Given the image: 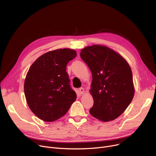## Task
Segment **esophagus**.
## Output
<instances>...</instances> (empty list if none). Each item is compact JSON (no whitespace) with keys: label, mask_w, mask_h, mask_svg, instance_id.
<instances>
[{"label":"esophagus","mask_w":156,"mask_h":156,"mask_svg":"<svg viewBox=\"0 0 156 156\" xmlns=\"http://www.w3.org/2000/svg\"><path fill=\"white\" fill-rule=\"evenodd\" d=\"M79 91H80V94H84L85 93V89L83 88H80V89H79Z\"/></svg>","instance_id":"1"}]
</instances>
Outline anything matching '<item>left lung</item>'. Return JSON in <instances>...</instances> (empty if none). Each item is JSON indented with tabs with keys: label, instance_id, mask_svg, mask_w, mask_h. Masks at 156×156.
I'll use <instances>...</instances> for the list:
<instances>
[{
	"label": "left lung",
	"instance_id": "1",
	"mask_svg": "<svg viewBox=\"0 0 156 156\" xmlns=\"http://www.w3.org/2000/svg\"><path fill=\"white\" fill-rule=\"evenodd\" d=\"M80 57L92 75L90 92L94 105L90 113L104 122L116 119L128 108L135 94L129 64L119 54L102 45L81 49Z\"/></svg>",
	"mask_w": 156,
	"mask_h": 156
}]
</instances>
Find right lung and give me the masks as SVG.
Returning a JSON list of instances; mask_svg holds the SVG:
<instances>
[{"label": "right lung", "instance_id": "obj_1", "mask_svg": "<svg viewBox=\"0 0 156 156\" xmlns=\"http://www.w3.org/2000/svg\"><path fill=\"white\" fill-rule=\"evenodd\" d=\"M76 52L65 48L49 51L30 66L24 80V91L31 111L47 122L56 121L68 112L76 99L66 72Z\"/></svg>", "mask_w": 156, "mask_h": 156}]
</instances>
